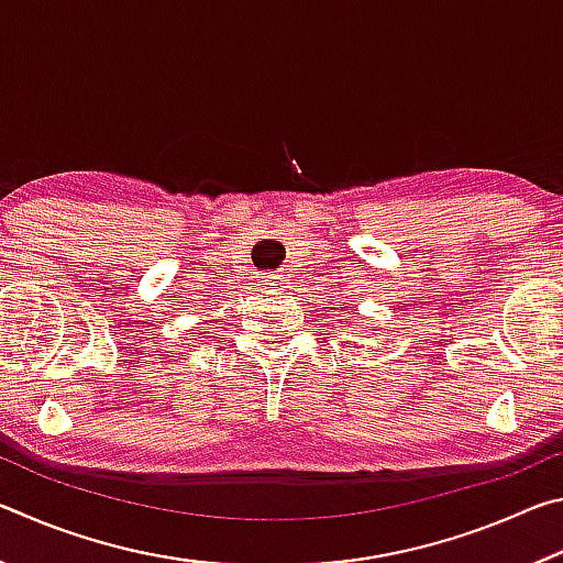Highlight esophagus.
Instances as JSON below:
<instances>
[{
    "mask_svg": "<svg viewBox=\"0 0 563 563\" xmlns=\"http://www.w3.org/2000/svg\"><path fill=\"white\" fill-rule=\"evenodd\" d=\"M261 285H263L265 290L278 292V290H283V288H288V278H285L283 273H265V275H263V280H261Z\"/></svg>",
    "mask_w": 563,
    "mask_h": 563,
    "instance_id": "esophagus-1",
    "label": "esophagus"
}]
</instances>
